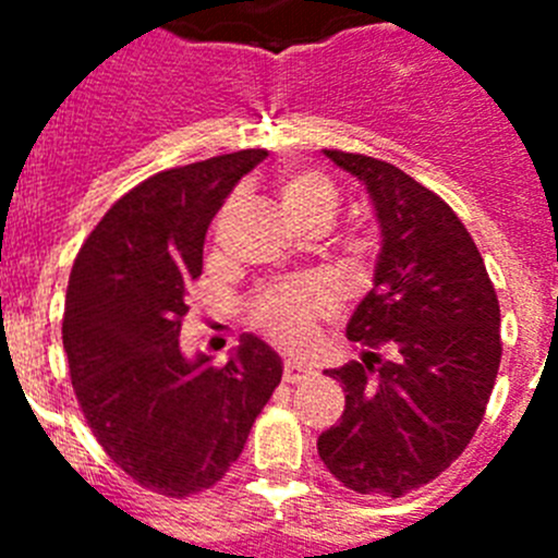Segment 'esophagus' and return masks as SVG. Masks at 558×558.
Instances as JSON below:
<instances>
[{
  "mask_svg": "<svg viewBox=\"0 0 558 558\" xmlns=\"http://www.w3.org/2000/svg\"><path fill=\"white\" fill-rule=\"evenodd\" d=\"M313 366L304 363V360L288 357L284 360V383H304L307 377H313Z\"/></svg>",
  "mask_w": 558,
  "mask_h": 558,
  "instance_id": "obj_1",
  "label": "esophagus"
}]
</instances>
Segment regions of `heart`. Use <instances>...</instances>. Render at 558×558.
Returning <instances> with one entry per match:
<instances>
[{
	"instance_id": "1",
	"label": "heart",
	"mask_w": 558,
	"mask_h": 558,
	"mask_svg": "<svg viewBox=\"0 0 558 558\" xmlns=\"http://www.w3.org/2000/svg\"><path fill=\"white\" fill-rule=\"evenodd\" d=\"M276 195L284 215L302 231L327 229L340 204V192L329 175L302 167H290L276 175ZM229 209L231 204L226 206V211ZM338 293L322 279L307 276L265 288L254 299L251 315L256 327L268 332L276 343L304 349L315 340L318 327L338 313Z\"/></svg>"
}]
</instances>
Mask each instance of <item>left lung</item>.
Returning a JSON list of instances; mask_svg holds the SVG:
<instances>
[{
    "mask_svg": "<svg viewBox=\"0 0 558 558\" xmlns=\"http://www.w3.org/2000/svg\"><path fill=\"white\" fill-rule=\"evenodd\" d=\"M324 153L366 184L383 248L347 327L363 360L324 372L347 408L318 436V456L357 495L402 497L441 475L483 422L500 304L475 240L436 192L388 161Z\"/></svg>",
    "mask_w": 558,
    "mask_h": 558,
    "instance_id": "left-lung-1",
    "label": "left lung"
}]
</instances>
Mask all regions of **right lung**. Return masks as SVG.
<instances>
[{"instance_id":"add662e5","label":"right lung","mask_w":558,"mask_h":558,"mask_svg":"<svg viewBox=\"0 0 558 558\" xmlns=\"http://www.w3.org/2000/svg\"><path fill=\"white\" fill-rule=\"evenodd\" d=\"M265 156L236 150L156 172L106 211L69 274L63 349L83 416L111 461L159 495L215 486L282 379V360L256 335L226 366L190 360L179 343L206 229Z\"/></svg>"}]
</instances>
